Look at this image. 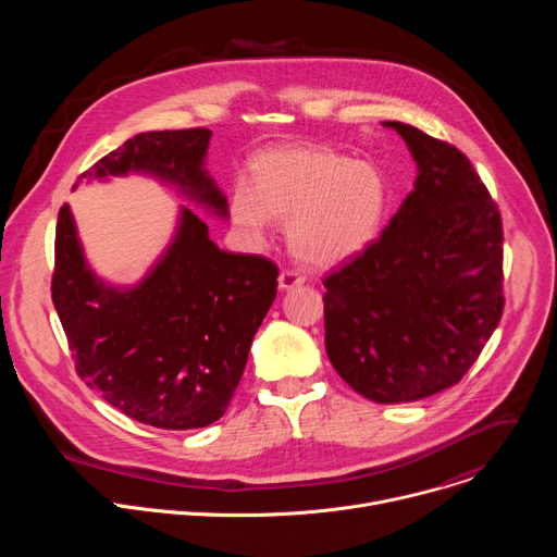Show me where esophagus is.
I'll return each instance as SVG.
<instances>
[{"label":"esophagus","instance_id":"obj_1","mask_svg":"<svg viewBox=\"0 0 557 557\" xmlns=\"http://www.w3.org/2000/svg\"><path fill=\"white\" fill-rule=\"evenodd\" d=\"M277 282H280V288H282V290H290V288H295V286H301L306 280H304V275H299L297 271H282Z\"/></svg>","mask_w":557,"mask_h":557}]
</instances>
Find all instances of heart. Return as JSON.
<instances>
[{
  "label": "heart",
  "mask_w": 557,
  "mask_h": 557,
  "mask_svg": "<svg viewBox=\"0 0 557 557\" xmlns=\"http://www.w3.org/2000/svg\"><path fill=\"white\" fill-rule=\"evenodd\" d=\"M387 202L374 163L322 145H293L258 158L253 185H233L228 215L253 243L264 240L273 220L288 222V245L301 262L335 267L372 243Z\"/></svg>",
  "instance_id": "1"
}]
</instances>
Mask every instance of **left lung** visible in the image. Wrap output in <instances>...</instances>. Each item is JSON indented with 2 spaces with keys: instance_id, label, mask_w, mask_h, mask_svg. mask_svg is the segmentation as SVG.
Returning <instances> with one entry per match:
<instances>
[{
  "instance_id": "8db88e82",
  "label": "left lung",
  "mask_w": 557,
  "mask_h": 557,
  "mask_svg": "<svg viewBox=\"0 0 557 557\" xmlns=\"http://www.w3.org/2000/svg\"><path fill=\"white\" fill-rule=\"evenodd\" d=\"M406 140L417 181L359 258L324 280L326 352L374 404L451 387L503 317V222L481 176L454 145L385 121Z\"/></svg>"
}]
</instances>
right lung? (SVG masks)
<instances>
[{
	"label": "right lung",
	"mask_w": 557,
	"mask_h": 557,
	"mask_svg": "<svg viewBox=\"0 0 557 557\" xmlns=\"http://www.w3.org/2000/svg\"><path fill=\"white\" fill-rule=\"evenodd\" d=\"M211 132H143L82 178L147 174L226 218V196L205 170ZM277 295V267L226 253L209 226L181 207L170 247L134 286H112L88 264L74 218L61 207L52 301L74 368L129 419L161 430L218 421L243 379L251 342Z\"/></svg>",
	"instance_id": "obj_1"
}]
</instances>
